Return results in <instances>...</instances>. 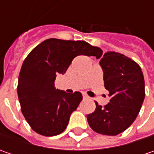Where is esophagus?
Here are the masks:
<instances>
[{"instance_id":"1","label":"esophagus","mask_w":154,"mask_h":154,"mask_svg":"<svg viewBox=\"0 0 154 154\" xmlns=\"http://www.w3.org/2000/svg\"><path fill=\"white\" fill-rule=\"evenodd\" d=\"M89 98V97H88V96H87V95H86V94H85V93H83V98H84V99H87V98Z\"/></svg>"}]
</instances>
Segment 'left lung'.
<instances>
[{"mask_svg":"<svg viewBox=\"0 0 154 154\" xmlns=\"http://www.w3.org/2000/svg\"><path fill=\"white\" fill-rule=\"evenodd\" d=\"M103 82L110 97L102 107L95 101V110L86 116L93 131L116 135L125 131L137 117L145 98V81L138 63L115 51L104 53L100 60Z\"/></svg>","mask_w":154,"mask_h":154,"instance_id":"8db88e82","label":"left lung"}]
</instances>
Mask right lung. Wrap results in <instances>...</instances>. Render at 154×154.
I'll use <instances>...</instances> for the list:
<instances>
[{
	"mask_svg": "<svg viewBox=\"0 0 154 154\" xmlns=\"http://www.w3.org/2000/svg\"><path fill=\"white\" fill-rule=\"evenodd\" d=\"M103 51L85 41L46 39L29 53L21 67L18 97L21 111L36 133L54 136L68 126L70 115L82 100L80 92L56 89V74H65L78 56L100 58Z\"/></svg>",
	"mask_w": 154,
	"mask_h": 154,
	"instance_id": "obj_1",
	"label": "right lung"
}]
</instances>
